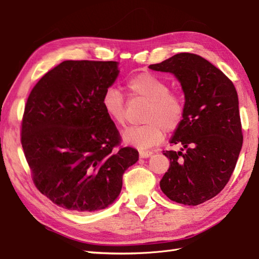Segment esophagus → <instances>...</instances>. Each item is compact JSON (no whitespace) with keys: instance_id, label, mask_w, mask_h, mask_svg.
Segmentation results:
<instances>
[{"instance_id":"obj_1","label":"esophagus","mask_w":259,"mask_h":259,"mask_svg":"<svg viewBox=\"0 0 259 259\" xmlns=\"http://www.w3.org/2000/svg\"><path fill=\"white\" fill-rule=\"evenodd\" d=\"M152 155H153V152H150V150H140L139 152L140 158H147L152 156Z\"/></svg>"}]
</instances>
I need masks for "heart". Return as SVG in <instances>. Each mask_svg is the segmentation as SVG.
<instances>
[{"label": "heart", "instance_id": "b5f03b06", "mask_svg": "<svg viewBox=\"0 0 259 259\" xmlns=\"http://www.w3.org/2000/svg\"><path fill=\"white\" fill-rule=\"evenodd\" d=\"M125 87L131 97L148 102L143 117L146 124L125 130L122 134L125 145L140 149L153 147L163 140L164 130L172 133L178 129L185 114V103L180 96L170 92L168 83L164 79L150 72H140L131 76ZM102 107L114 124L124 125V100L117 89H106L102 96Z\"/></svg>", "mask_w": 259, "mask_h": 259}]
</instances>
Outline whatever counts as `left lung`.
<instances>
[{"instance_id": "8db88e82", "label": "left lung", "mask_w": 259, "mask_h": 259, "mask_svg": "<svg viewBox=\"0 0 259 259\" xmlns=\"http://www.w3.org/2000/svg\"><path fill=\"white\" fill-rule=\"evenodd\" d=\"M149 69L172 73L185 94V114L170 140L182 147L164 152L170 167L159 186L176 203H205L229 182L242 147L236 88L220 69L196 54L179 53Z\"/></svg>"}]
</instances>
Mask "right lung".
<instances>
[{
    "label": "right lung",
    "instance_id": "add662e5",
    "mask_svg": "<svg viewBox=\"0 0 259 259\" xmlns=\"http://www.w3.org/2000/svg\"><path fill=\"white\" fill-rule=\"evenodd\" d=\"M119 73L115 61H63L28 97L23 152L37 189L60 207L106 208L120 195L124 171L138 161L135 148L114 150L119 131L102 107Z\"/></svg>",
    "mask_w": 259,
    "mask_h": 259
}]
</instances>
